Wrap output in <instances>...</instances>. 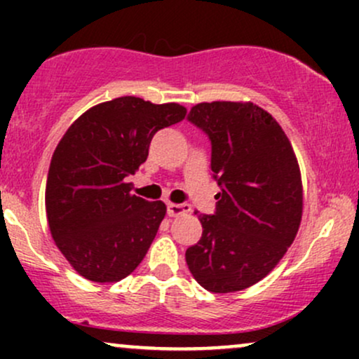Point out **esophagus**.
<instances>
[{"label": "esophagus", "instance_id": "obj_1", "mask_svg": "<svg viewBox=\"0 0 359 359\" xmlns=\"http://www.w3.org/2000/svg\"><path fill=\"white\" fill-rule=\"evenodd\" d=\"M187 212H191V205L189 204H174V203L167 204V214L170 217L182 216V214H187Z\"/></svg>", "mask_w": 359, "mask_h": 359}]
</instances>
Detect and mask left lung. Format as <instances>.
<instances>
[{"mask_svg": "<svg viewBox=\"0 0 359 359\" xmlns=\"http://www.w3.org/2000/svg\"><path fill=\"white\" fill-rule=\"evenodd\" d=\"M189 121L211 140L221 192L216 212L199 214L203 236L185 262L205 290H243L265 278L297 236L304 208L297 156L277 119L250 101L199 102Z\"/></svg>", "mask_w": 359, "mask_h": 359, "instance_id": "8db88e82", "label": "left lung"}]
</instances>
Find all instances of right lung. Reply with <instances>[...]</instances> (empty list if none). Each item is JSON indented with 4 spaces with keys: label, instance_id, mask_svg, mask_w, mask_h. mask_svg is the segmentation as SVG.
Returning <instances> with one entry per match:
<instances>
[{
    "label": "right lung",
    "instance_id": "1",
    "mask_svg": "<svg viewBox=\"0 0 359 359\" xmlns=\"http://www.w3.org/2000/svg\"><path fill=\"white\" fill-rule=\"evenodd\" d=\"M185 113L177 102L123 96L89 108L60 138L45 209L57 248L84 278L119 282L145 258L167 205L131 194L126 177L147 160L156 131L182 121Z\"/></svg>",
    "mask_w": 359,
    "mask_h": 359
}]
</instances>
